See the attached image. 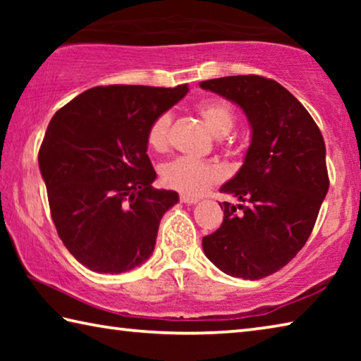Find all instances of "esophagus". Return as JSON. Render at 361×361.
Segmentation results:
<instances>
[{
    "label": "esophagus",
    "mask_w": 361,
    "mask_h": 361,
    "mask_svg": "<svg viewBox=\"0 0 361 361\" xmlns=\"http://www.w3.org/2000/svg\"><path fill=\"white\" fill-rule=\"evenodd\" d=\"M180 200L183 204H188V205H194V204L199 202L197 197H191V195H181Z\"/></svg>",
    "instance_id": "esophagus-1"
}]
</instances>
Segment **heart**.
<instances>
[{
  "mask_svg": "<svg viewBox=\"0 0 361 361\" xmlns=\"http://www.w3.org/2000/svg\"><path fill=\"white\" fill-rule=\"evenodd\" d=\"M207 126L216 137H224L235 124V114L226 102L213 100L197 106ZM173 116L170 111L159 114L148 130V143L154 151H164L170 143ZM224 176L223 169L212 162H200L191 157H176L161 169V180L170 189L186 195L205 192Z\"/></svg>",
  "mask_w": 361,
  "mask_h": 361,
  "instance_id": "b5f03b06",
  "label": "heart"
}]
</instances>
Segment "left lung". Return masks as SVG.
Returning a JSON list of instances; mask_svg holds the SVG:
<instances>
[{"mask_svg":"<svg viewBox=\"0 0 361 361\" xmlns=\"http://www.w3.org/2000/svg\"><path fill=\"white\" fill-rule=\"evenodd\" d=\"M200 87L235 103L252 130L240 170L219 188L239 204H219L223 223L202 239L204 253L231 277L264 279L288 264L314 229L329 186L325 142L301 102L272 79L226 76Z\"/></svg>","mask_w":361,"mask_h":361,"instance_id":"left-lung-1","label":"left lung"}]
</instances>
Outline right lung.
<instances>
[{"mask_svg": "<svg viewBox=\"0 0 361 361\" xmlns=\"http://www.w3.org/2000/svg\"><path fill=\"white\" fill-rule=\"evenodd\" d=\"M188 90L100 85L49 122L38 162L51 215L66 250L90 271L129 272L154 252L159 223L180 197L152 188L148 130Z\"/></svg>", "mask_w": 361, "mask_h": 361, "instance_id": "right-lung-1", "label": "right lung"}]
</instances>
